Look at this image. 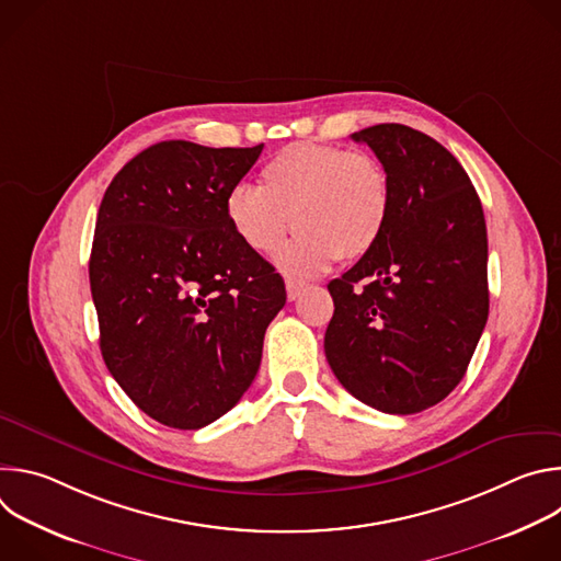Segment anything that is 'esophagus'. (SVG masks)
I'll use <instances>...</instances> for the list:
<instances>
[{"label": "esophagus", "mask_w": 561, "mask_h": 561, "mask_svg": "<svg viewBox=\"0 0 561 561\" xmlns=\"http://www.w3.org/2000/svg\"><path fill=\"white\" fill-rule=\"evenodd\" d=\"M301 288H304V282L293 279V277H286V295H288V299H290V301H295V299L299 297Z\"/></svg>", "instance_id": "1"}]
</instances>
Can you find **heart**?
I'll return each instance as SVG.
<instances>
[{"label":"heart","mask_w":561,"mask_h":561,"mask_svg":"<svg viewBox=\"0 0 561 561\" xmlns=\"http://www.w3.org/2000/svg\"><path fill=\"white\" fill-rule=\"evenodd\" d=\"M262 186H234L226 219L247 249L275 255L290 232L282 266L293 275L322 273L335 257L353 262L373 251L390 215V180L368 152L297 141L262 169Z\"/></svg>","instance_id":"b5f03b06"}]
</instances>
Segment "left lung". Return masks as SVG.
<instances>
[{
    "mask_svg": "<svg viewBox=\"0 0 561 561\" xmlns=\"http://www.w3.org/2000/svg\"><path fill=\"white\" fill-rule=\"evenodd\" d=\"M390 180L379 242L329 284L327 359L359 402L390 415L439 404L489 319L486 219L466 171L433 137L377 124L353 133Z\"/></svg>",
    "mask_w": 561,
    "mask_h": 561,
    "instance_id": "8db88e82",
    "label": "left lung"
}]
</instances>
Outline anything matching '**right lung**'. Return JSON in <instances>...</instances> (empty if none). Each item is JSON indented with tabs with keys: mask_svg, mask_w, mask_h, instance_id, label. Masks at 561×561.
I'll return each mask as SVG.
<instances>
[{
	"mask_svg": "<svg viewBox=\"0 0 561 561\" xmlns=\"http://www.w3.org/2000/svg\"><path fill=\"white\" fill-rule=\"evenodd\" d=\"M262 148L159 141L104 193L89 264L102 357L164 426L197 431L242 399L286 304L279 273L226 219Z\"/></svg>",
	"mask_w": 561,
	"mask_h": 561,
	"instance_id": "right-lung-1",
	"label": "right lung"
}]
</instances>
